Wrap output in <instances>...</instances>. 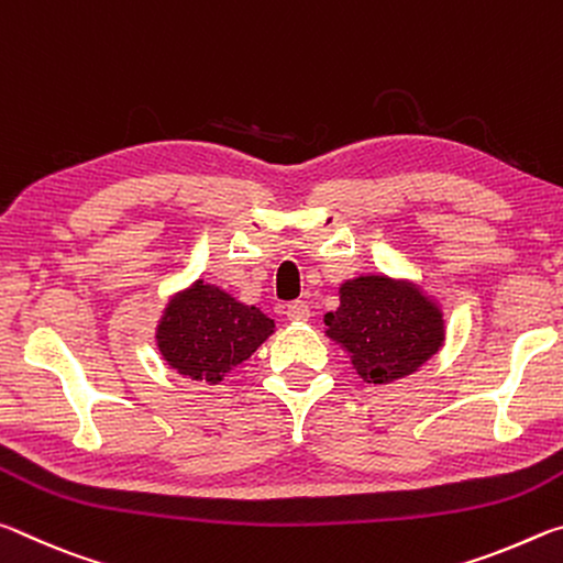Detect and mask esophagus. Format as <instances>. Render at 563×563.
<instances>
[{
    "label": "esophagus",
    "instance_id": "obj_1",
    "mask_svg": "<svg viewBox=\"0 0 563 563\" xmlns=\"http://www.w3.org/2000/svg\"><path fill=\"white\" fill-rule=\"evenodd\" d=\"M285 316H288L290 322H305L310 318V305L305 300H292L288 302V308H285Z\"/></svg>",
    "mask_w": 563,
    "mask_h": 563
}]
</instances>
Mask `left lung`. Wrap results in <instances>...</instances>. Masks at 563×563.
I'll use <instances>...</instances> for the list:
<instances>
[{"label": "left lung", "mask_w": 563, "mask_h": 563, "mask_svg": "<svg viewBox=\"0 0 563 563\" xmlns=\"http://www.w3.org/2000/svg\"><path fill=\"white\" fill-rule=\"evenodd\" d=\"M325 335L347 352L367 385L417 373L444 345V312L417 283L360 275L340 285V308L325 316Z\"/></svg>", "instance_id": "1"}]
</instances>
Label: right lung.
<instances>
[{"label": "right lung", "instance_id": "1", "mask_svg": "<svg viewBox=\"0 0 563 563\" xmlns=\"http://www.w3.org/2000/svg\"><path fill=\"white\" fill-rule=\"evenodd\" d=\"M275 332V322L198 278L170 295L156 328V345L170 369L196 383L218 385Z\"/></svg>", "mask_w": 563, "mask_h": 563}]
</instances>
